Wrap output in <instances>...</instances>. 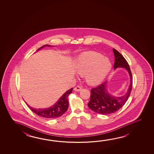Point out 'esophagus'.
I'll use <instances>...</instances> for the list:
<instances>
[{"mask_svg": "<svg viewBox=\"0 0 154 154\" xmlns=\"http://www.w3.org/2000/svg\"><path fill=\"white\" fill-rule=\"evenodd\" d=\"M82 89V87L81 86H79V85H78V86H76L75 88H74V90L75 91H81Z\"/></svg>", "mask_w": 154, "mask_h": 154, "instance_id": "esophagus-1", "label": "esophagus"}]
</instances>
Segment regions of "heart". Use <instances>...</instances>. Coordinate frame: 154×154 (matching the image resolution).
<instances>
[{
  "mask_svg": "<svg viewBox=\"0 0 154 154\" xmlns=\"http://www.w3.org/2000/svg\"><path fill=\"white\" fill-rule=\"evenodd\" d=\"M111 63L107 57L94 52H84L76 60L75 70L81 76L86 75V80L91 85L102 82L111 69Z\"/></svg>",
  "mask_w": 154,
  "mask_h": 154,
  "instance_id": "obj_1",
  "label": "heart"
}]
</instances>
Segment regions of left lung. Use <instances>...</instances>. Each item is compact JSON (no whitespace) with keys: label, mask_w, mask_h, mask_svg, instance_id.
Segmentation results:
<instances>
[{"label":"left lung","mask_w":154,"mask_h":154,"mask_svg":"<svg viewBox=\"0 0 154 154\" xmlns=\"http://www.w3.org/2000/svg\"><path fill=\"white\" fill-rule=\"evenodd\" d=\"M113 52L115 55L114 69H126L130 77V84L127 93L121 97H114L108 93L106 89V82L92 88L90 100L88 105L92 110L102 115H109L119 110L127 102L132 90V76L129 65L123 55L116 49H113Z\"/></svg>","instance_id":"8db88e82"}]
</instances>
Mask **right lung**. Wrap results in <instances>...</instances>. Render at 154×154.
<instances>
[{
    "label": "right lung",
    "mask_w": 154,
    "mask_h": 154,
    "mask_svg": "<svg viewBox=\"0 0 154 154\" xmlns=\"http://www.w3.org/2000/svg\"><path fill=\"white\" fill-rule=\"evenodd\" d=\"M45 46H49L50 45H45L41 47L40 48H39L38 50ZM72 90L73 88H71L68 90L62 97L60 98L58 100V102L51 107L46 108V109H35L31 107L28 104H27V105L33 112H35L38 116L46 118V119H54V118L59 117L60 116H62L63 114L65 113L68 110V106H69L68 96L72 93Z\"/></svg>",
    "instance_id": "add662e5"
}]
</instances>
